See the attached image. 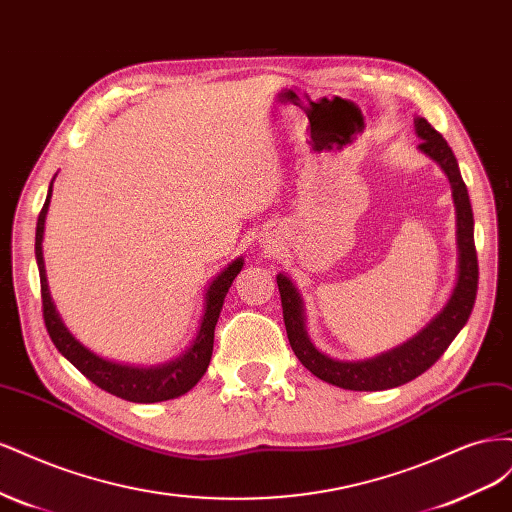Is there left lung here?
Instances as JSON below:
<instances>
[{
	"mask_svg": "<svg viewBox=\"0 0 512 512\" xmlns=\"http://www.w3.org/2000/svg\"><path fill=\"white\" fill-rule=\"evenodd\" d=\"M416 136L421 138L418 149L436 162L451 183L453 205L457 215V280L451 297L440 312L433 316L425 327L391 350L380 352L371 359L361 361H339L333 356L320 352L305 327V305L297 286L288 275H277L280 288L284 324L288 342L297 354V359L324 382L348 391H386L406 384L421 376L436 363L444 350L451 346L457 333L466 327L472 314L478 288V260L474 247V215L466 183L461 179L459 164L453 149L442 138L440 132L431 128L425 117L414 119Z\"/></svg>",
	"mask_w": 512,
	"mask_h": 512,
	"instance_id": "8db88e82",
	"label": "left lung"
}]
</instances>
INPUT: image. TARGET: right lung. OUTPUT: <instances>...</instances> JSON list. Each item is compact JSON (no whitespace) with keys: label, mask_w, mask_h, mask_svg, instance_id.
I'll return each instance as SVG.
<instances>
[{"label":"right lung","mask_w":512,"mask_h":512,"mask_svg":"<svg viewBox=\"0 0 512 512\" xmlns=\"http://www.w3.org/2000/svg\"><path fill=\"white\" fill-rule=\"evenodd\" d=\"M55 181V177H53ZM53 181L49 185V194H46L44 207L38 215L36 226V262L40 271V290H42V314L46 331H49L55 348L66 356V359L81 371L85 378H89L102 391L117 395L134 404H156V401L175 399L194 389L196 382L205 376V371L211 361L213 352V333L215 324H218L222 305L226 299V292L232 286V280L243 269V258L232 260L230 265L215 277L205 292V312L200 318V327L194 337L192 346L179 354L177 359L162 363V365H126L108 361L104 356H98L85 348L79 339H76L68 329L64 320L59 318L55 303L49 292V282H46V269H44V256H42V239H44V222L46 213H49L51 194H53Z\"/></svg>","instance_id":"1"}]
</instances>
